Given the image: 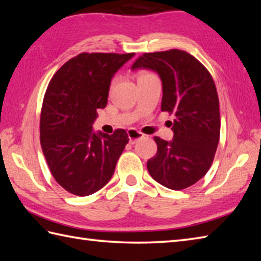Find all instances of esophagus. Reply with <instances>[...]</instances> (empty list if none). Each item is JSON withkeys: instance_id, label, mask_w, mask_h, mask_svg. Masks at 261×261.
Instances as JSON below:
<instances>
[{"instance_id": "1", "label": "esophagus", "mask_w": 261, "mask_h": 261, "mask_svg": "<svg viewBox=\"0 0 261 261\" xmlns=\"http://www.w3.org/2000/svg\"><path fill=\"white\" fill-rule=\"evenodd\" d=\"M127 136H129V143L130 145H135V143L139 140L142 139L145 135L141 134L140 131H138L136 129H129L127 130Z\"/></svg>"}]
</instances>
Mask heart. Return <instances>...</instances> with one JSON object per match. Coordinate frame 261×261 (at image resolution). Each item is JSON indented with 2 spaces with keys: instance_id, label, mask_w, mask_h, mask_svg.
<instances>
[{
  "instance_id": "1",
  "label": "heart",
  "mask_w": 261,
  "mask_h": 261,
  "mask_svg": "<svg viewBox=\"0 0 261 261\" xmlns=\"http://www.w3.org/2000/svg\"><path fill=\"white\" fill-rule=\"evenodd\" d=\"M150 75H152V74L148 73V71H141V73L139 74V77H138V79H140V77H145V76H150Z\"/></svg>"
}]
</instances>
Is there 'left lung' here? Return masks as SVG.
<instances>
[{"instance_id": "1", "label": "left lung", "mask_w": 261, "mask_h": 261, "mask_svg": "<svg viewBox=\"0 0 261 261\" xmlns=\"http://www.w3.org/2000/svg\"><path fill=\"white\" fill-rule=\"evenodd\" d=\"M149 68L163 82L162 111L174 114L173 141L154 137L157 153L148 160L152 178L170 190L190 187L207 173L220 140L219 96L210 71L184 50L146 53L132 69Z\"/></svg>"}]
</instances>
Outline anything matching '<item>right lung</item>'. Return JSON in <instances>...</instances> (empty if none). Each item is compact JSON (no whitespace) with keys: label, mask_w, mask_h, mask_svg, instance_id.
<instances>
[{"label":"right lung","mask_w":261,"mask_h":261,"mask_svg":"<svg viewBox=\"0 0 261 261\" xmlns=\"http://www.w3.org/2000/svg\"><path fill=\"white\" fill-rule=\"evenodd\" d=\"M130 54L82 53L49 82L40 114V143L55 180L77 196L101 190L129 142L126 131L94 134L97 109L107 107L113 75Z\"/></svg>","instance_id":"obj_1"}]
</instances>
